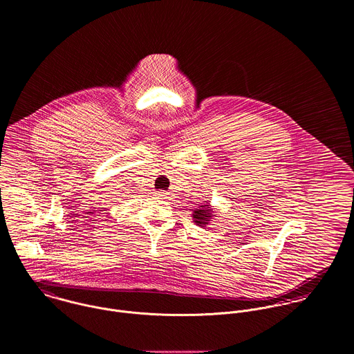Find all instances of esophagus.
<instances>
[{
	"label": "esophagus",
	"instance_id": "esophagus-1",
	"mask_svg": "<svg viewBox=\"0 0 354 354\" xmlns=\"http://www.w3.org/2000/svg\"><path fill=\"white\" fill-rule=\"evenodd\" d=\"M156 198H158V199H166V192H163V191L158 192V194H156Z\"/></svg>",
	"mask_w": 354,
	"mask_h": 354
}]
</instances>
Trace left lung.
Returning <instances> with one entry per match:
<instances>
[{"mask_svg": "<svg viewBox=\"0 0 354 354\" xmlns=\"http://www.w3.org/2000/svg\"><path fill=\"white\" fill-rule=\"evenodd\" d=\"M192 216H194V222H195L198 226L205 227V226L212 221V218L216 216V215H215L214 209L211 208V204L208 202H205L204 204H201L198 208L194 209Z\"/></svg>", "mask_w": 354, "mask_h": 354, "instance_id": "8db88e82", "label": "left lung"}]
</instances>
